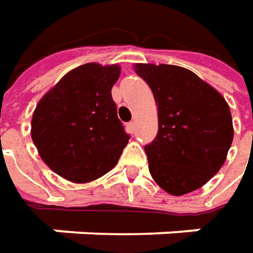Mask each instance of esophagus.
Segmentation results:
<instances>
[{
    "instance_id": "1",
    "label": "esophagus",
    "mask_w": 253,
    "mask_h": 253,
    "mask_svg": "<svg viewBox=\"0 0 253 253\" xmlns=\"http://www.w3.org/2000/svg\"><path fill=\"white\" fill-rule=\"evenodd\" d=\"M126 129H128V132L129 133L135 132V122H129V124H126Z\"/></svg>"
}]
</instances>
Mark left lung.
Listing matches in <instances>:
<instances>
[{"label": "left lung", "instance_id": "obj_1", "mask_svg": "<svg viewBox=\"0 0 253 253\" xmlns=\"http://www.w3.org/2000/svg\"><path fill=\"white\" fill-rule=\"evenodd\" d=\"M158 107V133L145 146L149 172L169 195L199 189L221 169L234 139L228 102L192 71L135 64Z\"/></svg>", "mask_w": 253, "mask_h": 253}]
</instances>
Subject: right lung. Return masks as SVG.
Listing matches in <instances>:
<instances>
[{
	"instance_id": "obj_1",
	"label": "right lung",
	"mask_w": 253,
	"mask_h": 253,
	"mask_svg": "<svg viewBox=\"0 0 253 253\" xmlns=\"http://www.w3.org/2000/svg\"><path fill=\"white\" fill-rule=\"evenodd\" d=\"M120 75L118 64H84L67 72L37 104L32 142L64 179L92 182L118 164L129 139L111 95Z\"/></svg>"
}]
</instances>
